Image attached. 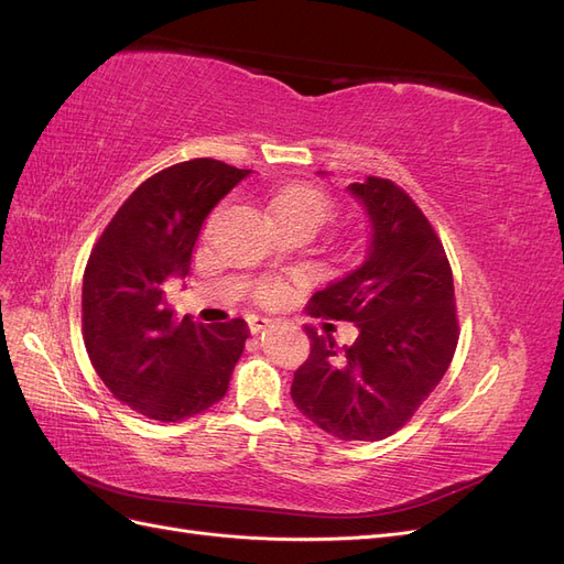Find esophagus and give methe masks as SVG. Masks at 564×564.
Returning a JSON list of instances; mask_svg holds the SVG:
<instances>
[{
    "label": "esophagus",
    "instance_id": "obj_1",
    "mask_svg": "<svg viewBox=\"0 0 564 564\" xmlns=\"http://www.w3.org/2000/svg\"><path fill=\"white\" fill-rule=\"evenodd\" d=\"M272 324V319H268V317H259V315H251L249 317V332L251 334H261V332H265L268 327Z\"/></svg>",
    "mask_w": 564,
    "mask_h": 564
}]
</instances>
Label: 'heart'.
Wrapping results in <instances>:
<instances>
[{
  "label": "heart",
  "instance_id": "b5f03b06",
  "mask_svg": "<svg viewBox=\"0 0 564 564\" xmlns=\"http://www.w3.org/2000/svg\"><path fill=\"white\" fill-rule=\"evenodd\" d=\"M272 214H275L278 224L289 218H303L319 228L332 218L334 204L327 195L315 191V187L296 185L289 187V191H284L275 202H272Z\"/></svg>",
  "mask_w": 564,
  "mask_h": 564
}]
</instances>
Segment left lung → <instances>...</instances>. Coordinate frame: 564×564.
I'll use <instances>...</instances> for the list:
<instances>
[{
	"mask_svg": "<svg viewBox=\"0 0 564 564\" xmlns=\"http://www.w3.org/2000/svg\"><path fill=\"white\" fill-rule=\"evenodd\" d=\"M348 191L371 220L367 259L317 292L308 313L352 322L360 336L338 350L305 327L311 355L294 371L292 400L324 433L373 442L400 431L445 377L458 317L445 247L414 199L379 176Z\"/></svg>",
	"mask_w": 564,
	"mask_h": 564,
	"instance_id": "left-lung-1",
	"label": "left lung"
}]
</instances>
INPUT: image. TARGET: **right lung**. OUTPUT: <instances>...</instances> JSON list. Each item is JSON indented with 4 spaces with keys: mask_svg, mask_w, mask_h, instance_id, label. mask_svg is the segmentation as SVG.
<instances>
[{
    "mask_svg": "<svg viewBox=\"0 0 564 564\" xmlns=\"http://www.w3.org/2000/svg\"><path fill=\"white\" fill-rule=\"evenodd\" d=\"M251 169L212 158L166 166L117 209L82 282V334L112 395L148 419L176 423L226 395L249 327L178 319L164 284L191 272L204 220Z\"/></svg>",
    "mask_w": 564,
    "mask_h": 564,
    "instance_id": "right-lung-1",
    "label": "right lung"
}]
</instances>
